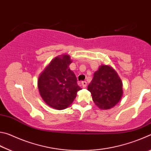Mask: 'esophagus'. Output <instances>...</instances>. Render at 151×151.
<instances>
[{"instance_id": "obj_1", "label": "esophagus", "mask_w": 151, "mask_h": 151, "mask_svg": "<svg viewBox=\"0 0 151 151\" xmlns=\"http://www.w3.org/2000/svg\"><path fill=\"white\" fill-rule=\"evenodd\" d=\"M82 85H83V88H86V85H87V84H86V81H83V82H82Z\"/></svg>"}]
</instances>
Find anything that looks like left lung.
<instances>
[{"instance_id": "left-lung-1", "label": "left lung", "mask_w": 151, "mask_h": 151, "mask_svg": "<svg viewBox=\"0 0 151 151\" xmlns=\"http://www.w3.org/2000/svg\"><path fill=\"white\" fill-rule=\"evenodd\" d=\"M92 98L101 109H109L121 101L122 96V83L118 74L111 66L101 65L94 74L88 86Z\"/></svg>"}]
</instances>
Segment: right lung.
<instances>
[{"label":"right lung","instance_id":"obj_1","mask_svg":"<svg viewBox=\"0 0 151 151\" xmlns=\"http://www.w3.org/2000/svg\"><path fill=\"white\" fill-rule=\"evenodd\" d=\"M72 63L68 55L57 57L40 74L38 80L39 93L52 108L63 110L70 105L81 88L69 65Z\"/></svg>","mask_w":151,"mask_h":151}]
</instances>
